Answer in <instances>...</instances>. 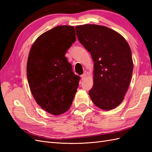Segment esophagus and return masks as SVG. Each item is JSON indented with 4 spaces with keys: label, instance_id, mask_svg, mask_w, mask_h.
I'll return each mask as SVG.
<instances>
[{
    "label": "esophagus",
    "instance_id": "esophagus-1",
    "mask_svg": "<svg viewBox=\"0 0 152 152\" xmlns=\"http://www.w3.org/2000/svg\"><path fill=\"white\" fill-rule=\"evenodd\" d=\"M86 76H87V75H86V73H84L83 74H82V75H81V79H82V80H84L86 78Z\"/></svg>",
    "mask_w": 152,
    "mask_h": 152
}]
</instances>
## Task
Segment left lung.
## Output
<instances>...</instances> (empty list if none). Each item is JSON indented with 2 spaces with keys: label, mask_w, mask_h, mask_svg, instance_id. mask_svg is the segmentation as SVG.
Returning a JSON list of instances; mask_svg holds the SVG:
<instances>
[{
  "label": "left lung",
  "mask_w": 152,
  "mask_h": 152,
  "mask_svg": "<svg viewBox=\"0 0 152 152\" xmlns=\"http://www.w3.org/2000/svg\"><path fill=\"white\" fill-rule=\"evenodd\" d=\"M80 44L94 61L92 102L103 110H112L124 99L131 80L133 61L126 39L115 30L98 25L76 26Z\"/></svg>",
  "instance_id": "8db88e82"
}]
</instances>
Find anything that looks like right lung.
<instances>
[{
  "mask_svg": "<svg viewBox=\"0 0 152 152\" xmlns=\"http://www.w3.org/2000/svg\"><path fill=\"white\" fill-rule=\"evenodd\" d=\"M75 40L74 27L58 26L40 35L30 50L26 74L31 93L37 103L54 115L68 111L79 86L80 77L65 57Z\"/></svg>",
  "mask_w": 152,
  "mask_h": 152,
  "instance_id": "add662e5",
  "label": "right lung"
}]
</instances>
